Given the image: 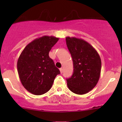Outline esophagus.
<instances>
[{"mask_svg": "<svg viewBox=\"0 0 122 122\" xmlns=\"http://www.w3.org/2000/svg\"><path fill=\"white\" fill-rule=\"evenodd\" d=\"M60 72H61V74H62V72H63V70H62V68H60Z\"/></svg>", "mask_w": 122, "mask_h": 122, "instance_id": "34e87169", "label": "esophagus"}]
</instances>
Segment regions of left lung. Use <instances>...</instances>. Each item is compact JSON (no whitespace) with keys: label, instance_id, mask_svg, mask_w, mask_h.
I'll use <instances>...</instances> for the list:
<instances>
[{"label":"left lung","instance_id":"1","mask_svg":"<svg viewBox=\"0 0 122 122\" xmlns=\"http://www.w3.org/2000/svg\"><path fill=\"white\" fill-rule=\"evenodd\" d=\"M66 44L72 56L74 72L67 79L69 89L77 94L92 90L99 81L102 61L96 50L80 38L66 37Z\"/></svg>","mask_w":122,"mask_h":122}]
</instances>
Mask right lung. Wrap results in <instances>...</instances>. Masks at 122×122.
<instances>
[{
    "mask_svg": "<svg viewBox=\"0 0 122 122\" xmlns=\"http://www.w3.org/2000/svg\"><path fill=\"white\" fill-rule=\"evenodd\" d=\"M59 40L52 36H43L28 44L20 54L18 62V74L26 90L41 95L50 90L60 71L49 56L52 46Z\"/></svg>",
    "mask_w": 122,
    "mask_h": 122,
    "instance_id": "add662e5",
    "label": "right lung"
}]
</instances>
